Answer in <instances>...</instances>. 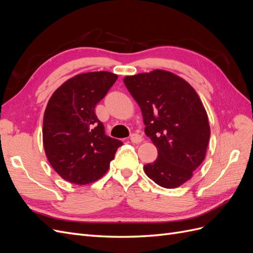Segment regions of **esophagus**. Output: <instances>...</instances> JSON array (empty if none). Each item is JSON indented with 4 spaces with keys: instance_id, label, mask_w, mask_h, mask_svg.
<instances>
[{
    "instance_id": "34e87169",
    "label": "esophagus",
    "mask_w": 253,
    "mask_h": 253,
    "mask_svg": "<svg viewBox=\"0 0 253 253\" xmlns=\"http://www.w3.org/2000/svg\"><path fill=\"white\" fill-rule=\"evenodd\" d=\"M131 141L133 142V143H139V142H141L142 141V136H140V135H138V134H132L131 135Z\"/></svg>"
}]
</instances>
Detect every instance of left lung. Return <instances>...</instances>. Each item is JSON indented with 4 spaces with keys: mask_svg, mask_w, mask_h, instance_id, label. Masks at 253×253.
<instances>
[{
    "mask_svg": "<svg viewBox=\"0 0 253 253\" xmlns=\"http://www.w3.org/2000/svg\"><path fill=\"white\" fill-rule=\"evenodd\" d=\"M124 82L140 106L145 135L158 151L144 173L163 188L183 185L204 162L210 138L200 97L185 79L164 70L126 76Z\"/></svg>",
    "mask_w": 253,
    "mask_h": 253,
    "instance_id": "8db88e82",
    "label": "left lung"
}]
</instances>
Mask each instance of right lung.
Listing matches in <instances>:
<instances>
[{"instance_id":"1","label":"right lung","mask_w":253,"mask_h":253,"mask_svg":"<svg viewBox=\"0 0 253 253\" xmlns=\"http://www.w3.org/2000/svg\"><path fill=\"white\" fill-rule=\"evenodd\" d=\"M118 76L90 72L74 76L49 98L43 117V145L50 166L64 180L87 185L108 172L120 140L104 134L95 114Z\"/></svg>"}]
</instances>
